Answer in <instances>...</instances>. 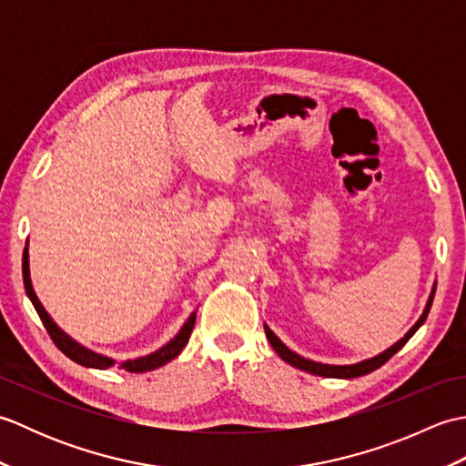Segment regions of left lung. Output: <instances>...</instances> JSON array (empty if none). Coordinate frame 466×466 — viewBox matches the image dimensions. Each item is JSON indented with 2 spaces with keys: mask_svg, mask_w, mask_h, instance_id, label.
I'll list each match as a JSON object with an SVG mask.
<instances>
[{
  "mask_svg": "<svg viewBox=\"0 0 466 466\" xmlns=\"http://www.w3.org/2000/svg\"><path fill=\"white\" fill-rule=\"evenodd\" d=\"M434 290H437V286H434L431 296H429L427 309H424V312H422L420 319L417 320V324H414L412 329H410L407 334H404V339H400L397 344H392L390 349L384 350L382 354L374 356V359H369V360H362V362H359V364H350V366H332V364H322V362L306 360V359H302V356L292 352V350L289 349V346H284L282 340L279 339V336H276V334L268 329V326L264 324L266 339L270 340V344H272V349L276 350V354H279L284 362H289V364L296 366V369H300V370H304V372H310V374H319V376H330V379H356V376H364V374H369V372H372V370H376V369H380V366H382L386 360L392 359V356L397 354V352L402 349V346L409 342L410 336L420 329V326L424 324V320H427L429 310H431V306H432V299H434Z\"/></svg>",
  "mask_w": 466,
  "mask_h": 466,
  "instance_id": "8db88e82",
  "label": "left lung"
}]
</instances>
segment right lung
Returning a JSON list of instances; mask_svg holds the SVG:
<instances>
[{
  "instance_id": "obj_1",
  "label": "right lung",
  "mask_w": 466,
  "mask_h": 466,
  "mask_svg": "<svg viewBox=\"0 0 466 466\" xmlns=\"http://www.w3.org/2000/svg\"><path fill=\"white\" fill-rule=\"evenodd\" d=\"M22 272H24V286H25V294L29 296V300H32L35 312L39 314V319H42L44 326L47 334L52 336L54 344L57 346L59 350H62L67 359H72L74 362L82 364V366H90V369H110L114 364L112 359H106L102 354H96L92 350L84 349L82 344H77L76 340L69 339V336L57 329V324L49 319V314L46 312V309L42 306V302L37 300V296L32 289V280H29V256H27V248L24 250V260H22ZM194 322H196V314H192L190 319L186 320V324L182 326V330L177 332L174 339L167 342L166 346H162L160 350H156L147 356H142V359H136V360H126L122 362V369H126L127 372H147V370H154V369H160L162 364L174 360L177 354L182 352L184 346L187 344V339H190V334L194 330Z\"/></svg>"
}]
</instances>
